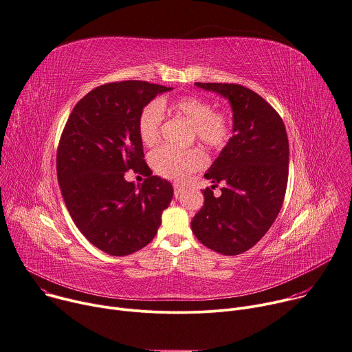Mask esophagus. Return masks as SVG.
Instances as JSON below:
<instances>
[{"mask_svg": "<svg viewBox=\"0 0 352 352\" xmlns=\"http://www.w3.org/2000/svg\"><path fill=\"white\" fill-rule=\"evenodd\" d=\"M182 191H183V186L182 184H173V194H175L176 199L180 196Z\"/></svg>", "mask_w": 352, "mask_h": 352, "instance_id": "34e87169", "label": "esophagus"}]
</instances>
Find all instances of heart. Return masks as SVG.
<instances>
[{
	"label": "heart",
	"mask_w": 352,
	"mask_h": 352,
	"mask_svg": "<svg viewBox=\"0 0 352 352\" xmlns=\"http://www.w3.org/2000/svg\"><path fill=\"white\" fill-rule=\"evenodd\" d=\"M164 110H169L184 117L192 124L194 137L206 146L221 151L223 149L233 133L230 116L225 111L214 110L211 102L200 96H182L172 103L165 100L146 104L140 114L138 133L141 141L151 146L160 141ZM153 170L162 177L170 180H184L190 173L206 165V156L199 149L180 151L170 146H162L151 155Z\"/></svg>",
	"instance_id": "heart-1"
}]
</instances>
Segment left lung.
Masks as SVG:
<instances>
[{"mask_svg":"<svg viewBox=\"0 0 352 352\" xmlns=\"http://www.w3.org/2000/svg\"><path fill=\"white\" fill-rule=\"evenodd\" d=\"M226 98L233 135L204 175V206L191 229L208 249L235 256L253 248L276 221L287 191L289 144L280 114L254 91L238 84L196 82ZM222 181L219 198L212 190Z\"/></svg>","mask_w":352,"mask_h":352,"instance_id":"8db88e82","label":"left lung"}]
</instances>
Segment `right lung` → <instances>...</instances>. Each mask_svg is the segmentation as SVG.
Masks as SVG:
<instances>
[{
	"instance_id": "right-lung-1",
	"label": "right lung",
	"mask_w": 352,
	"mask_h": 352,
	"mask_svg": "<svg viewBox=\"0 0 352 352\" xmlns=\"http://www.w3.org/2000/svg\"><path fill=\"white\" fill-rule=\"evenodd\" d=\"M172 88L145 81L110 82L72 109L57 149V177L67 210L82 235L110 256H127L156 235L172 184L152 176L138 133L141 110ZM133 168L148 177L137 188Z\"/></svg>"
}]
</instances>
